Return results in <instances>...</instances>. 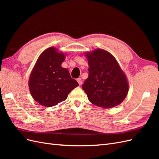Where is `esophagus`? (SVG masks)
Wrapping results in <instances>:
<instances>
[{"label": "esophagus", "mask_w": 159, "mask_h": 159, "mask_svg": "<svg viewBox=\"0 0 159 159\" xmlns=\"http://www.w3.org/2000/svg\"><path fill=\"white\" fill-rule=\"evenodd\" d=\"M77 81H78L79 85L82 84V80H81V78H78V79H77Z\"/></svg>", "instance_id": "1"}]
</instances>
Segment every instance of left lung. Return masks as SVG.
<instances>
[{"instance_id":"obj_1","label":"left lung","mask_w":159,"mask_h":159,"mask_svg":"<svg viewBox=\"0 0 159 159\" xmlns=\"http://www.w3.org/2000/svg\"><path fill=\"white\" fill-rule=\"evenodd\" d=\"M88 60L89 76L82 88L89 102L97 106L111 108L126 98L129 84L125 74L109 52L97 49L85 54Z\"/></svg>"}]
</instances>
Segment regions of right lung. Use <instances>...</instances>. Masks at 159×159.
Returning <instances> with one entry per match:
<instances>
[{"instance_id":"obj_1","label":"right lung","mask_w":159,"mask_h":159,"mask_svg":"<svg viewBox=\"0 0 159 159\" xmlns=\"http://www.w3.org/2000/svg\"><path fill=\"white\" fill-rule=\"evenodd\" d=\"M63 53L55 48L43 52L34 67L29 79V89L36 102L45 107H52L63 102L78 83L71 78L68 69L63 68Z\"/></svg>"}]
</instances>
